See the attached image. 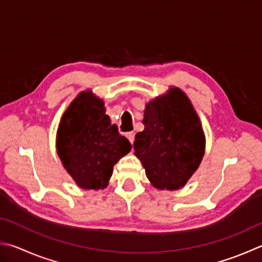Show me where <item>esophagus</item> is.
Returning <instances> with one entry per match:
<instances>
[{
	"label": "esophagus",
	"instance_id": "1",
	"mask_svg": "<svg viewBox=\"0 0 262 262\" xmlns=\"http://www.w3.org/2000/svg\"><path fill=\"white\" fill-rule=\"evenodd\" d=\"M126 138L129 139V141L131 144H133V141H135V132H127L126 133Z\"/></svg>",
	"mask_w": 262,
	"mask_h": 262
}]
</instances>
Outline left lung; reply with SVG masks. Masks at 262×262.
Returning <instances> with one entry per match:
<instances>
[{
	"label": "left lung",
	"mask_w": 262,
	"mask_h": 262,
	"mask_svg": "<svg viewBox=\"0 0 262 262\" xmlns=\"http://www.w3.org/2000/svg\"><path fill=\"white\" fill-rule=\"evenodd\" d=\"M145 130L136 135L135 154L159 189L185 186L203 159L205 139L188 98L177 88L146 105Z\"/></svg>",
	"instance_id": "obj_1"
}]
</instances>
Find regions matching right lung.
Returning a JSON list of instances; mask_svg holds the SVG:
<instances>
[{
  "label": "right lung",
  "instance_id": "obj_1",
  "mask_svg": "<svg viewBox=\"0 0 262 262\" xmlns=\"http://www.w3.org/2000/svg\"><path fill=\"white\" fill-rule=\"evenodd\" d=\"M131 150V144L111 124L102 100L82 92L62 116L57 151L63 166L84 189L105 188L113 167Z\"/></svg>",
  "mask_w": 262,
  "mask_h": 262
}]
</instances>
